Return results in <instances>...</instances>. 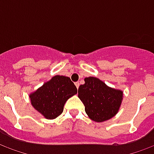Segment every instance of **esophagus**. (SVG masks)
Listing matches in <instances>:
<instances>
[{
    "label": "esophagus",
    "instance_id": "obj_1",
    "mask_svg": "<svg viewBox=\"0 0 154 154\" xmlns=\"http://www.w3.org/2000/svg\"><path fill=\"white\" fill-rule=\"evenodd\" d=\"M75 85H76V87H77V88H78L79 87V86H80V83L77 82H75Z\"/></svg>",
    "mask_w": 154,
    "mask_h": 154
}]
</instances>
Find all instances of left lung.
I'll return each instance as SVG.
<instances>
[{
	"mask_svg": "<svg viewBox=\"0 0 154 154\" xmlns=\"http://www.w3.org/2000/svg\"><path fill=\"white\" fill-rule=\"evenodd\" d=\"M78 88V97L91 120L104 122L118 113L123 100V91L107 86L99 78L86 77Z\"/></svg>",
	"mask_w": 154,
	"mask_h": 154,
	"instance_id": "8db88e82",
	"label": "left lung"
}]
</instances>
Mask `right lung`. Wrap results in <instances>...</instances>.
Listing matches in <instances>:
<instances>
[{
	"mask_svg": "<svg viewBox=\"0 0 154 154\" xmlns=\"http://www.w3.org/2000/svg\"><path fill=\"white\" fill-rule=\"evenodd\" d=\"M77 89L68 77L56 75L29 94L32 106L45 119H54L63 111V106Z\"/></svg>",
	"mask_w": 154,
	"mask_h": 154,
	"instance_id": "obj_1",
	"label": "right lung"
}]
</instances>
